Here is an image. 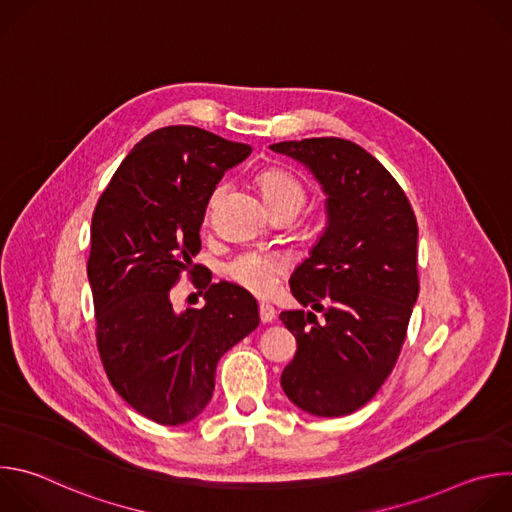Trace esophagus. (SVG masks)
<instances>
[{"label":"esophagus","mask_w":512,"mask_h":512,"mask_svg":"<svg viewBox=\"0 0 512 512\" xmlns=\"http://www.w3.org/2000/svg\"><path fill=\"white\" fill-rule=\"evenodd\" d=\"M275 308L273 306H269V304H259V318H261V322L263 324H269V322H273L275 320Z\"/></svg>","instance_id":"esophagus-1"}]
</instances>
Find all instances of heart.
I'll use <instances>...</instances> for the list:
<instances>
[{"label": "heart", "mask_w": 512, "mask_h": 512, "mask_svg": "<svg viewBox=\"0 0 512 512\" xmlns=\"http://www.w3.org/2000/svg\"><path fill=\"white\" fill-rule=\"evenodd\" d=\"M259 190L269 204V208H277L283 204H294L298 208L306 202L304 186L283 170H265L257 178ZM223 186H218L210 198L208 208L216 204V200L223 194ZM285 269V261L277 255H261V253H243L225 265V273L237 285L253 291L257 296H267L275 289L279 275Z\"/></svg>", "instance_id": "b5f03b06"}]
</instances>
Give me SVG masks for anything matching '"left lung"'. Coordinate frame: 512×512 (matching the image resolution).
Returning <instances> with one entry per match:
<instances>
[{"label": "left lung", "instance_id": "left-lung-1", "mask_svg": "<svg viewBox=\"0 0 512 512\" xmlns=\"http://www.w3.org/2000/svg\"><path fill=\"white\" fill-rule=\"evenodd\" d=\"M304 164L326 194L328 223L291 273L302 306L279 314L298 350L281 373L287 399L318 417L367 405L391 375L417 302V221L387 168L360 145L310 137L269 145Z\"/></svg>", "mask_w": 512, "mask_h": 512}]
</instances>
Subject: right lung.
Masks as SVG:
<instances>
[{
  "label": "right lung",
  "mask_w": 512,
  "mask_h": 512,
  "mask_svg": "<svg viewBox=\"0 0 512 512\" xmlns=\"http://www.w3.org/2000/svg\"><path fill=\"white\" fill-rule=\"evenodd\" d=\"M251 145L192 125L145 135L101 194L87 275L97 348L113 389L162 425L192 421L208 405L221 356L259 326L243 287L202 275L204 308L174 312L170 289L200 269V225L210 194ZM202 294V291H200Z\"/></svg>",
  "instance_id": "obj_1"
}]
</instances>
